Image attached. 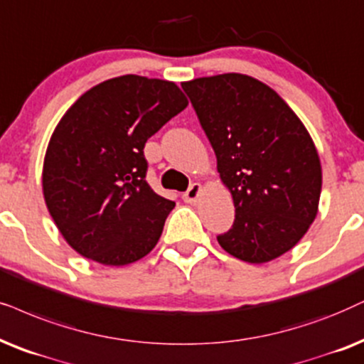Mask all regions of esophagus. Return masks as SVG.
Wrapping results in <instances>:
<instances>
[{"label": "esophagus", "mask_w": 364, "mask_h": 364, "mask_svg": "<svg viewBox=\"0 0 364 364\" xmlns=\"http://www.w3.org/2000/svg\"><path fill=\"white\" fill-rule=\"evenodd\" d=\"M200 191H202V186L200 183H192L191 187H188V191L183 193V200L187 202V204H193V202H197L200 196Z\"/></svg>", "instance_id": "1"}]
</instances>
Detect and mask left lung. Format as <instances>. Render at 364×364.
Segmentation results:
<instances>
[{
	"mask_svg": "<svg viewBox=\"0 0 364 364\" xmlns=\"http://www.w3.org/2000/svg\"><path fill=\"white\" fill-rule=\"evenodd\" d=\"M217 157L235 219L217 235L244 262L264 264L303 239L316 219L323 172L309 132L266 83L242 73L182 83Z\"/></svg>",
	"mask_w": 364,
	"mask_h": 364,
	"instance_id": "1",
	"label": "left lung"
}]
</instances>
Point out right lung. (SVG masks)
<instances>
[{"instance_id":"right-lung-1","label":"right lung","mask_w":364,"mask_h":364,"mask_svg":"<svg viewBox=\"0 0 364 364\" xmlns=\"http://www.w3.org/2000/svg\"><path fill=\"white\" fill-rule=\"evenodd\" d=\"M188 105L173 82L124 75L85 92L61 117L43 162L51 219L78 254L127 266L152 251L176 202L145 181V141Z\"/></svg>"}]
</instances>
